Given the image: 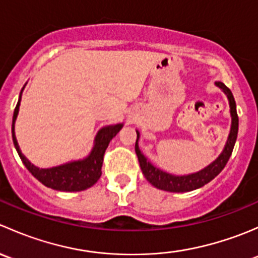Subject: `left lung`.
<instances>
[{"instance_id": "left-lung-1", "label": "left lung", "mask_w": 258, "mask_h": 258, "mask_svg": "<svg viewBox=\"0 0 258 258\" xmlns=\"http://www.w3.org/2000/svg\"><path fill=\"white\" fill-rule=\"evenodd\" d=\"M216 86L221 88V90L225 92V95L227 96L228 103H230V112H231V118H232V123H231V131L228 135L227 142H226L225 148H223L222 153L213 161L212 163H210L207 167H205L204 170L199 171V172L189 173V175H183V176H175L171 175V173L165 172V171L160 170V168L155 167L147 158L142 155V152L139 148V140H140V132H137V140L136 145H135V151H136V155L139 157L140 166H141V170L144 176L150 182L152 186L157 187V188L163 189V191L168 192H188L194 191V189L200 188V187L205 186L206 183H209L210 181H212L221 171L225 168L226 163L230 160L231 153H232L233 147H235L236 140H237V134H238V116L237 111H236V102L235 98H233L232 92H231L230 88L222 82H216Z\"/></svg>"}]
</instances>
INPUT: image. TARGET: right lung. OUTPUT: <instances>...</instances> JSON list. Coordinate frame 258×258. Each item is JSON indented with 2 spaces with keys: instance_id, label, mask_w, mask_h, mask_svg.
Returning <instances> with one entry per match:
<instances>
[{
  "instance_id": "add662e5",
  "label": "right lung",
  "mask_w": 258,
  "mask_h": 258,
  "mask_svg": "<svg viewBox=\"0 0 258 258\" xmlns=\"http://www.w3.org/2000/svg\"><path fill=\"white\" fill-rule=\"evenodd\" d=\"M23 88H25V86H23ZM21 95H22V91L20 93V98H18V102L14 112V118H12V140H14V145L16 147L18 156H20L21 161L26 166V168L41 183L45 184L46 187H49V188L57 189V191L77 192L83 191V189H87L91 186H93L98 181V178L101 177V175H102L101 168H102L103 156H105L106 148L108 147L111 140L118 134L123 123L102 127L97 132V135H96L95 146H93L92 151L83 160L72 161V162L51 168H38L35 165H32L25 157V155H22L20 146L17 144L16 136H15V122H16L18 110H20Z\"/></svg>"
}]
</instances>
